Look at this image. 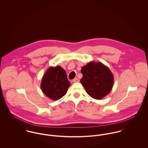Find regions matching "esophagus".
Masks as SVG:
<instances>
[{"mask_svg":"<svg viewBox=\"0 0 148 148\" xmlns=\"http://www.w3.org/2000/svg\"><path fill=\"white\" fill-rule=\"evenodd\" d=\"M73 83H77V82H79V79L78 78H76L75 79L73 80Z\"/></svg>","mask_w":148,"mask_h":148,"instance_id":"obj_1","label":"esophagus"}]
</instances>
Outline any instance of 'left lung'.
<instances>
[{
    "instance_id": "1",
    "label": "left lung",
    "mask_w": 148,
    "mask_h": 148,
    "mask_svg": "<svg viewBox=\"0 0 148 148\" xmlns=\"http://www.w3.org/2000/svg\"><path fill=\"white\" fill-rule=\"evenodd\" d=\"M81 72V84L90 97L100 100L109 93L114 77L108 66L100 62H91L82 67Z\"/></svg>"
}]
</instances>
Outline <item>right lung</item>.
<instances>
[{"label": "right lung", "mask_w": 148, "mask_h": 148, "mask_svg": "<svg viewBox=\"0 0 148 148\" xmlns=\"http://www.w3.org/2000/svg\"><path fill=\"white\" fill-rule=\"evenodd\" d=\"M70 83L65 71L60 66L49 67L43 75L40 84L42 92L52 100H58L66 94Z\"/></svg>", "instance_id": "1"}]
</instances>
